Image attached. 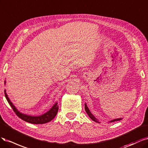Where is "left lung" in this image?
I'll return each mask as SVG.
<instances>
[{
	"instance_id": "1",
	"label": "left lung",
	"mask_w": 148,
	"mask_h": 148,
	"mask_svg": "<svg viewBox=\"0 0 148 148\" xmlns=\"http://www.w3.org/2000/svg\"><path fill=\"white\" fill-rule=\"evenodd\" d=\"M85 111H86V112L87 113V114L88 115V116L90 117V118L92 119V120H93V121H95V122H97V123H100V122L98 121V119H97L96 117H95L94 116L93 114L90 112V111L89 110V109L86 103H85ZM123 118H117V119H113V120H111L110 121L108 122V123H111V122H116V121H121L122 120Z\"/></svg>"
}]
</instances>
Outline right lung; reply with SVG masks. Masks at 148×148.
<instances>
[{
    "instance_id": "add662e5",
    "label": "right lung",
    "mask_w": 148,
    "mask_h": 148,
    "mask_svg": "<svg viewBox=\"0 0 148 148\" xmlns=\"http://www.w3.org/2000/svg\"><path fill=\"white\" fill-rule=\"evenodd\" d=\"M5 84H6V80H5L4 84L5 85ZM4 92H5V96L7 101L8 102L9 104H10V106L13 109V111L15 112L16 115L19 117L21 118L22 120L25 121L27 122L33 123V124H44V123H46L47 122H50L52 119H53L57 114V112H58V103L56 102L49 111H48L45 113L43 114L40 116H31L27 114L22 113L21 112L19 111L18 110V109L15 106V105H14V104L12 103V102L10 101V98H9L8 97L5 89L4 90Z\"/></svg>"
}]
</instances>
